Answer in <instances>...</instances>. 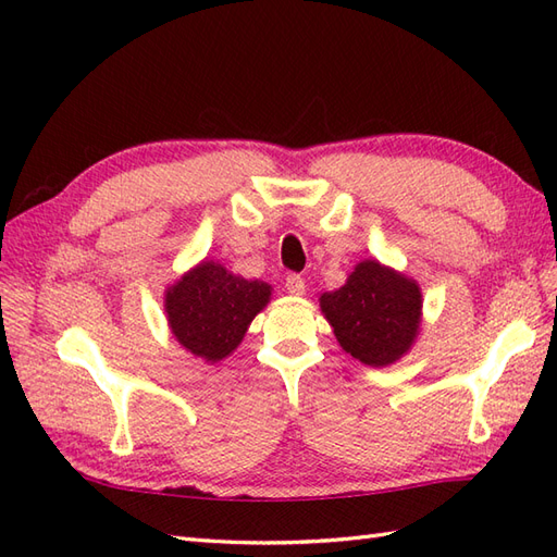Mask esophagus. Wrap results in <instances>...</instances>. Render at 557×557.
Instances as JSON below:
<instances>
[{
	"label": "esophagus",
	"instance_id": "1",
	"mask_svg": "<svg viewBox=\"0 0 557 557\" xmlns=\"http://www.w3.org/2000/svg\"><path fill=\"white\" fill-rule=\"evenodd\" d=\"M285 290H288L293 297H301L307 293V285H305V278L297 276V274H290L288 278H285Z\"/></svg>",
	"mask_w": 557,
	"mask_h": 557
}]
</instances>
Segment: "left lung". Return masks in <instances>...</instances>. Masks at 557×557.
I'll return each mask as SVG.
<instances>
[{
  "label": "left lung",
  "instance_id": "8db88e82",
  "mask_svg": "<svg viewBox=\"0 0 557 557\" xmlns=\"http://www.w3.org/2000/svg\"><path fill=\"white\" fill-rule=\"evenodd\" d=\"M318 301L339 346L369 367L401 360L423 323L418 281L379 260L358 262L339 290Z\"/></svg>",
  "mask_w": 557,
  "mask_h": 557
}]
</instances>
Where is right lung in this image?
I'll return each mask as SVG.
<instances>
[{"label": "right lung", "mask_w": 557, "mask_h": 557, "mask_svg": "<svg viewBox=\"0 0 557 557\" xmlns=\"http://www.w3.org/2000/svg\"><path fill=\"white\" fill-rule=\"evenodd\" d=\"M272 299V285L232 274L205 258L164 290V315L174 339L195 358L215 364L237 350Z\"/></svg>", "instance_id": "add662e5"}]
</instances>
